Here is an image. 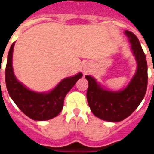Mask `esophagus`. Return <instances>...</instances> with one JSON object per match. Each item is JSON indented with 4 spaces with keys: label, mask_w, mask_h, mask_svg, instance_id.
<instances>
[{
    "label": "esophagus",
    "mask_w": 154,
    "mask_h": 154,
    "mask_svg": "<svg viewBox=\"0 0 154 154\" xmlns=\"http://www.w3.org/2000/svg\"><path fill=\"white\" fill-rule=\"evenodd\" d=\"M88 72V68L86 67V68H84V72Z\"/></svg>",
    "instance_id": "1"
}]
</instances>
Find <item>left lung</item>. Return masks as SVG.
Instances as JSON below:
<instances>
[{"mask_svg": "<svg viewBox=\"0 0 154 154\" xmlns=\"http://www.w3.org/2000/svg\"><path fill=\"white\" fill-rule=\"evenodd\" d=\"M131 44L137 61V71L129 85L122 91L105 90L94 77L87 75L88 81L87 98L91 112L106 121L119 122L137 109L143 99L148 85V65L146 56L139 39L132 32H125Z\"/></svg>", "mask_w": 154, "mask_h": 154, "instance_id": "obj_1", "label": "left lung"}]
</instances>
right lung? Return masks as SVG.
<instances>
[{
    "instance_id": "right-lung-1",
    "label": "right lung",
    "mask_w": 154,
    "mask_h": 154,
    "mask_svg": "<svg viewBox=\"0 0 154 154\" xmlns=\"http://www.w3.org/2000/svg\"><path fill=\"white\" fill-rule=\"evenodd\" d=\"M15 43L10 48L5 67V84L8 93L19 109L30 119L44 121L54 118L63 107L64 98L77 81L82 77V72L64 78L54 89L48 93L29 90L15 77L12 67V54Z\"/></svg>"
}]
</instances>
